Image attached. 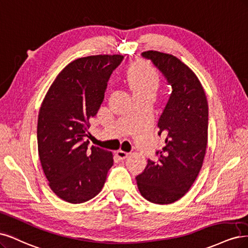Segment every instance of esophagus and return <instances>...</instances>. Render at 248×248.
Here are the masks:
<instances>
[{
	"mask_svg": "<svg viewBox=\"0 0 248 248\" xmlns=\"http://www.w3.org/2000/svg\"><path fill=\"white\" fill-rule=\"evenodd\" d=\"M116 155H117V157H119L121 159H124V158L129 156L130 154L125 153V151H124V150H118V151H116Z\"/></svg>",
	"mask_w": 248,
	"mask_h": 248,
	"instance_id": "esophagus-1",
	"label": "esophagus"
}]
</instances>
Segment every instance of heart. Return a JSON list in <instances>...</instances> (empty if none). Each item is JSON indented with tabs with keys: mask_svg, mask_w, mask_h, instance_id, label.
Returning a JSON list of instances; mask_svg holds the SVG:
<instances>
[{
	"mask_svg": "<svg viewBox=\"0 0 248 248\" xmlns=\"http://www.w3.org/2000/svg\"><path fill=\"white\" fill-rule=\"evenodd\" d=\"M129 83L134 93H155L158 86L156 72L149 66L136 67L129 75Z\"/></svg>",
	"mask_w": 248,
	"mask_h": 248,
	"instance_id": "heart-1",
	"label": "heart"
}]
</instances>
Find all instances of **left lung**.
Instances as JSON below:
<instances>
[{"label":"left lung","instance_id":"obj_1","mask_svg":"<svg viewBox=\"0 0 248 248\" xmlns=\"http://www.w3.org/2000/svg\"><path fill=\"white\" fill-rule=\"evenodd\" d=\"M162 72L172 93L158 119V135L166 145L156 151V162L136 180L140 194L155 204H171L185 196L201 170L208 141V103L197 75L169 53L142 52Z\"/></svg>","mask_w":248,"mask_h":248}]
</instances>
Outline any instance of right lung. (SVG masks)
Here are the masks:
<instances>
[{"label": "right lung", "mask_w": 248, "mask_h": 248, "mask_svg": "<svg viewBox=\"0 0 248 248\" xmlns=\"http://www.w3.org/2000/svg\"><path fill=\"white\" fill-rule=\"evenodd\" d=\"M123 60L124 55L99 54L71 62L55 78L40 107V162L51 190L63 201L79 204L97 196L113 165L111 151L89 148L84 138L109 78Z\"/></svg>", "instance_id": "add662e5"}]
</instances>
